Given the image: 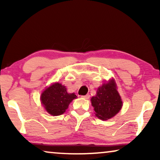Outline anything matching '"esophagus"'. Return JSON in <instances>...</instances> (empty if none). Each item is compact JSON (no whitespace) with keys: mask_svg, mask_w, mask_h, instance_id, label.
Returning a JSON list of instances; mask_svg holds the SVG:
<instances>
[{"mask_svg":"<svg viewBox=\"0 0 160 160\" xmlns=\"http://www.w3.org/2000/svg\"><path fill=\"white\" fill-rule=\"evenodd\" d=\"M89 97H90V95H89V94H87V95H84V96H82V98H84V99H87V100H88L89 98Z\"/></svg>","mask_w":160,"mask_h":160,"instance_id":"1","label":"esophagus"}]
</instances>
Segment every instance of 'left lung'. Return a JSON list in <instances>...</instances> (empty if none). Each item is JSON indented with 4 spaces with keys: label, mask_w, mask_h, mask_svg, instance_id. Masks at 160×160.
Wrapping results in <instances>:
<instances>
[{
    "label": "left lung",
    "mask_w": 160,
    "mask_h": 160,
    "mask_svg": "<svg viewBox=\"0 0 160 160\" xmlns=\"http://www.w3.org/2000/svg\"><path fill=\"white\" fill-rule=\"evenodd\" d=\"M95 115L102 120L111 119L122 106V101L113 80L103 84L98 89L95 96L91 98Z\"/></svg>",
    "instance_id": "1"
}]
</instances>
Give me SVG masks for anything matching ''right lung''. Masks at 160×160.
<instances>
[{
  "instance_id": "1",
  "label": "right lung",
  "mask_w": 160,
  "mask_h": 160,
  "mask_svg": "<svg viewBox=\"0 0 160 160\" xmlns=\"http://www.w3.org/2000/svg\"><path fill=\"white\" fill-rule=\"evenodd\" d=\"M75 98V93H68L65 87L58 82L46 89L41 96L43 106L52 116L62 114Z\"/></svg>"
}]
</instances>
